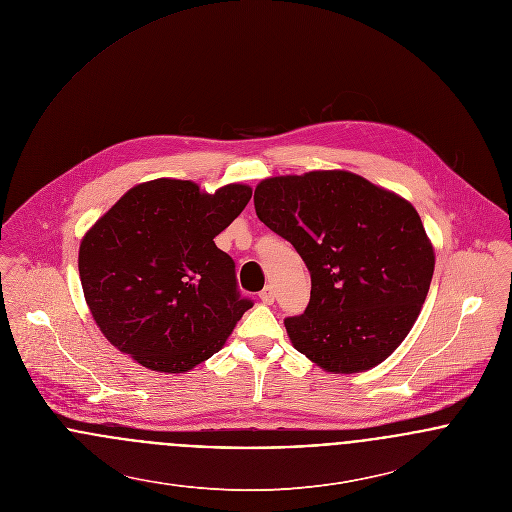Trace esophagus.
Returning <instances> with one entry per match:
<instances>
[{"instance_id": "obj_1", "label": "esophagus", "mask_w": 512, "mask_h": 512, "mask_svg": "<svg viewBox=\"0 0 512 512\" xmlns=\"http://www.w3.org/2000/svg\"><path fill=\"white\" fill-rule=\"evenodd\" d=\"M260 299H262L266 305H272V303H274V299H276V292H274V288H272V286L264 288V290L260 292Z\"/></svg>"}]
</instances>
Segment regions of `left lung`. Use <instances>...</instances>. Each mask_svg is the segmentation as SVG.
<instances>
[{"instance_id": "1", "label": "left lung", "mask_w": 512, "mask_h": 512, "mask_svg": "<svg viewBox=\"0 0 512 512\" xmlns=\"http://www.w3.org/2000/svg\"><path fill=\"white\" fill-rule=\"evenodd\" d=\"M254 207L293 244L311 276L305 311L284 319L293 347L343 374L390 357L434 276V248L416 209L349 171L264 179Z\"/></svg>"}]
</instances>
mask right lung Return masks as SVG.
<instances>
[{
	"label": "right lung",
	"mask_w": 512,
	"mask_h": 512,
	"mask_svg": "<svg viewBox=\"0 0 512 512\" xmlns=\"http://www.w3.org/2000/svg\"><path fill=\"white\" fill-rule=\"evenodd\" d=\"M252 197L246 185L215 195L179 179L130 189L82 238L78 272L104 337L140 365L187 372L213 357L254 305L215 236Z\"/></svg>",
	"instance_id": "right-lung-1"
}]
</instances>
